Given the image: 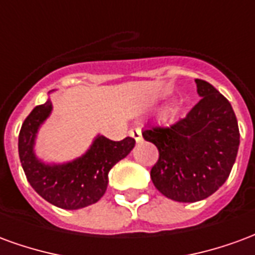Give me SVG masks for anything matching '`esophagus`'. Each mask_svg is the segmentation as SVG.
Returning a JSON list of instances; mask_svg holds the SVG:
<instances>
[{
    "instance_id": "esophagus-1",
    "label": "esophagus",
    "mask_w": 255,
    "mask_h": 255,
    "mask_svg": "<svg viewBox=\"0 0 255 255\" xmlns=\"http://www.w3.org/2000/svg\"><path fill=\"white\" fill-rule=\"evenodd\" d=\"M129 135H131L138 143L139 142H142V132H140L139 128H131V129H129Z\"/></svg>"
}]
</instances>
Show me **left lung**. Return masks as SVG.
Returning a JSON list of instances; mask_svg holds the SVG:
<instances>
[{
    "label": "left lung",
    "mask_w": 255,
    "mask_h": 255,
    "mask_svg": "<svg viewBox=\"0 0 255 255\" xmlns=\"http://www.w3.org/2000/svg\"><path fill=\"white\" fill-rule=\"evenodd\" d=\"M201 101L169 128L143 129L160 151L150 176L155 188L177 202L210 197L228 179L239 149V127L230 101L210 83L195 79Z\"/></svg>",
    "instance_id": "1"
}]
</instances>
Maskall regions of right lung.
I'll use <instances>...</instances> for the list:
<instances>
[{
	"mask_svg": "<svg viewBox=\"0 0 255 255\" xmlns=\"http://www.w3.org/2000/svg\"><path fill=\"white\" fill-rule=\"evenodd\" d=\"M52 111V101L47 98L45 104L35 106L24 120L19 133L20 162L31 187L47 202L67 210L86 208L98 202L105 194L109 183L108 173L131 153L135 139L127 136L115 142L98 133L89 149L73 160H42L36 154V138Z\"/></svg>",
	"mask_w": 255,
	"mask_h": 255,
	"instance_id": "right-lung-1",
	"label": "right lung"
}]
</instances>
